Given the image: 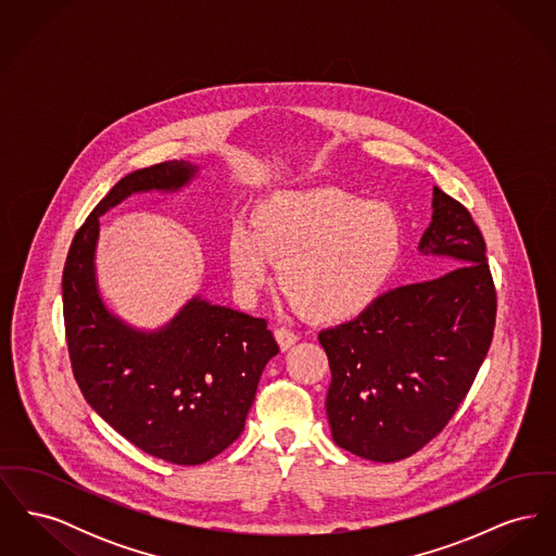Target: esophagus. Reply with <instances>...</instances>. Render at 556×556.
<instances>
[{
	"label": "esophagus",
	"instance_id": "obj_1",
	"mask_svg": "<svg viewBox=\"0 0 556 556\" xmlns=\"http://www.w3.org/2000/svg\"><path fill=\"white\" fill-rule=\"evenodd\" d=\"M275 340H277L279 348L286 352V350H290L291 345L298 342V336L290 331V329H286V327H279V329H275Z\"/></svg>",
	"mask_w": 556,
	"mask_h": 556
}]
</instances>
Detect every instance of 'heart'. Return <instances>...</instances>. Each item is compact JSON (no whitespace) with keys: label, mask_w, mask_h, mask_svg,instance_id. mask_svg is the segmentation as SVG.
Listing matches in <instances>:
<instances>
[{"label":"heart","mask_w":556,"mask_h":556,"mask_svg":"<svg viewBox=\"0 0 556 556\" xmlns=\"http://www.w3.org/2000/svg\"><path fill=\"white\" fill-rule=\"evenodd\" d=\"M404 252V227L388 204L338 187L291 189L268 198L229 239L239 293L254 300L273 279L317 323L363 317L386 293Z\"/></svg>","instance_id":"obj_1"}]
</instances>
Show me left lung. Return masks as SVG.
<instances>
[{"label": "left lung", "mask_w": 556, "mask_h": 556, "mask_svg": "<svg viewBox=\"0 0 556 556\" xmlns=\"http://www.w3.org/2000/svg\"><path fill=\"white\" fill-rule=\"evenodd\" d=\"M417 250L438 258L442 275L390 291L363 317L318 333L331 369V435L375 463L406 458L446 427L494 333L485 241L467 208L438 187Z\"/></svg>", "instance_id": "8db88e82"}]
</instances>
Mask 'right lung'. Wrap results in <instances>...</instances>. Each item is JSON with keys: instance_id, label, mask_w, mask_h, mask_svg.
Masks as SVG:
<instances>
[{"instance_id": "right-lung-1", "label": "right lung", "mask_w": 556, "mask_h": 556, "mask_svg": "<svg viewBox=\"0 0 556 556\" xmlns=\"http://www.w3.org/2000/svg\"><path fill=\"white\" fill-rule=\"evenodd\" d=\"M198 170L173 160L121 179L77 231L62 275L66 342L83 396L137 448L186 467L238 440L279 345L265 318L202 295L159 329L132 327L102 298L96 252L100 216L135 193H177Z\"/></svg>"}]
</instances>
